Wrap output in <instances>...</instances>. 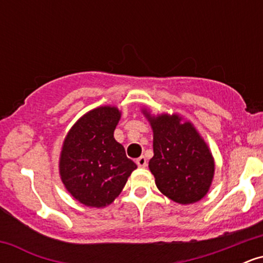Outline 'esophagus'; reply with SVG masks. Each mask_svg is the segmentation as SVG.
<instances>
[{"mask_svg": "<svg viewBox=\"0 0 263 263\" xmlns=\"http://www.w3.org/2000/svg\"><path fill=\"white\" fill-rule=\"evenodd\" d=\"M136 163H137V165L140 168L147 167V159H146V157H143V156H141L140 158L136 159Z\"/></svg>", "mask_w": 263, "mask_h": 263, "instance_id": "obj_1", "label": "esophagus"}]
</instances>
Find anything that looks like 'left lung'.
Instances as JSON below:
<instances>
[{
    "mask_svg": "<svg viewBox=\"0 0 263 263\" xmlns=\"http://www.w3.org/2000/svg\"><path fill=\"white\" fill-rule=\"evenodd\" d=\"M153 129V155L148 163L156 185L179 204H193L209 192L215 163L209 147L192 122L179 115L153 116L143 110Z\"/></svg>",
    "mask_w": 263,
    "mask_h": 263,
    "instance_id": "8db88e82",
    "label": "left lung"
}]
</instances>
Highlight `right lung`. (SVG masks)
<instances>
[{
    "label": "right lung",
    "mask_w": 263,
    "mask_h": 263,
    "mask_svg": "<svg viewBox=\"0 0 263 263\" xmlns=\"http://www.w3.org/2000/svg\"><path fill=\"white\" fill-rule=\"evenodd\" d=\"M121 119L116 106H100L81 116L66 135L59 159L64 186L81 204L110 205L137 165L114 138Z\"/></svg>",
    "instance_id": "right-lung-1"
}]
</instances>
